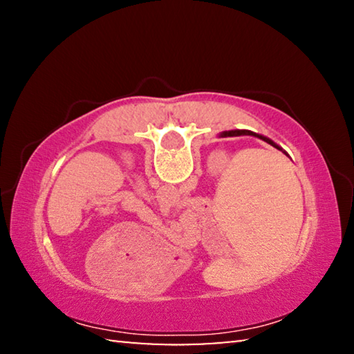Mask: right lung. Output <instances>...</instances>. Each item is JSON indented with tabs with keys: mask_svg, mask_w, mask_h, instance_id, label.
I'll return each instance as SVG.
<instances>
[{
	"mask_svg": "<svg viewBox=\"0 0 354 354\" xmlns=\"http://www.w3.org/2000/svg\"><path fill=\"white\" fill-rule=\"evenodd\" d=\"M239 136H253V137H257V139L267 142L268 145H272V147H274L277 149H279V151H283V148H281L279 145H277V143H274L272 139H268V137H266V136L256 134V133H253V131H247V129H231V131H223V133L218 134V137H239Z\"/></svg>",
	"mask_w": 354,
	"mask_h": 354,
	"instance_id": "add662e5",
	"label": "right lung"
}]
</instances>
